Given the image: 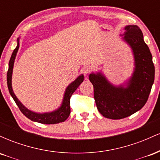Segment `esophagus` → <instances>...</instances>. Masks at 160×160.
Instances as JSON below:
<instances>
[{"instance_id": "obj_1", "label": "esophagus", "mask_w": 160, "mask_h": 160, "mask_svg": "<svg viewBox=\"0 0 160 160\" xmlns=\"http://www.w3.org/2000/svg\"><path fill=\"white\" fill-rule=\"evenodd\" d=\"M82 72H83L85 74H89V73H90L91 71H92V68H91L90 67H89V66L85 65V66H83V67H82Z\"/></svg>"}]
</instances>
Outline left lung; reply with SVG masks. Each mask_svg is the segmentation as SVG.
<instances>
[{
    "label": "left lung",
    "instance_id": "1",
    "mask_svg": "<svg viewBox=\"0 0 160 160\" xmlns=\"http://www.w3.org/2000/svg\"><path fill=\"white\" fill-rule=\"evenodd\" d=\"M122 40L132 50L135 68L123 85L111 83L102 72L92 73L89 78L94 87V98L98 111L111 120L131 116L144 106L154 82L155 68L149 47L138 26L126 25Z\"/></svg>",
    "mask_w": 160,
    "mask_h": 160
}]
</instances>
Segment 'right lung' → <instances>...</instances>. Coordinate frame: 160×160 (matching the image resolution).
I'll return each mask as SVG.
<instances>
[{
  "mask_svg": "<svg viewBox=\"0 0 160 160\" xmlns=\"http://www.w3.org/2000/svg\"><path fill=\"white\" fill-rule=\"evenodd\" d=\"M17 46H16V49H14L13 52L12 53V56L9 62V68L7 71V86H8L9 92H10L11 96L12 97L13 100L15 101L16 104L19 107V110L21 111L22 113H23L25 117H28L29 120L34 121V122H40V123L43 124H56L59 123V122H64L68 119L69 117L70 113H71V108H70V98H71V95L74 92L75 90L78 88V86L82 83L84 80L83 74L80 75L74 81H73L71 83H70L68 86L66 88L65 95H64L63 101L62 103L58 109L56 111L52 112H48V113H36V112H33L30 110H28L25 106L23 105L21 102H19V99L14 94L13 90L12 88V69H13L14 62H15V58L17 54L18 50L19 48V38H18Z\"/></svg>",
  "mask_w": 160,
  "mask_h": 160,
  "instance_id": "add662e5",
  "label": "right lung"
}]
</instances>
